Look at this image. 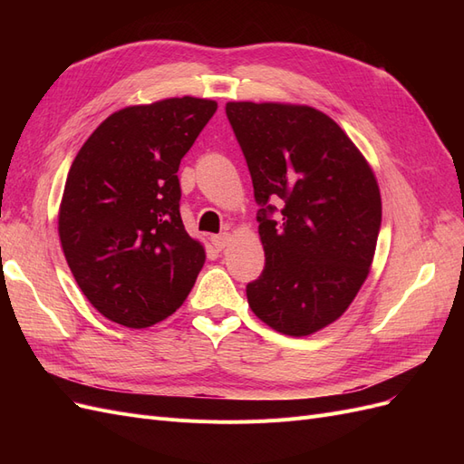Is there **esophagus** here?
I'll use <instances>...</instances> for the list:
<instances>
[{"label": "esophagus", "instance_id": "1", "mask_svg": "<svg viewBox=\"0 0 464 464\" xmlns=\"http://www.w3.org/2000/svg\"><path fill=\"white\" fill-rule=\"evenodd\" d=\"M210 242H213V246H215L218 251H222L224 247L228 246V242H230V234H228V232H220V234L210 237Z\"/></svg>", "mask_w": 464, "mask_h": 464}]
</instances>
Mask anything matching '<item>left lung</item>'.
<instances>
[{"instance_id": "1", "label": "left lung", "mask_w": 464, "mask_h": 464, "mask_svg": "<svg viewBox=\"0 0 464 464\" xmlns=\"http://www.w3.org/2000/svg\"><path fill=\"white\" fill-rule=\"evenodd\" d=\"M227 116L249 168L265 249L261 276L246 286L249 307L278 333L312 334L346 312L370 273L382 228L375 176L315 108L228 102Z\"/></svg>"}]
</instances>
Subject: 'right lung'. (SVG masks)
<instances>
[{
	"label": "right lung",
	"instance_id": "add662e5",
	"mask_svg": "<svg viewBox=\"0 0 464 464\" xmlns=\"http://www.w3.org/2000/svg\"><path fill=\"white\" fill-rule=\"evenodd\" d=\"M217 111L166 98L106 118L69 168L58 230L79 288L110 321L143 329L184 304L205 249L179 217V162Z\"/></svg>",
	"mask_w": 464,
	"mask_h": 464
}]
</instances>
